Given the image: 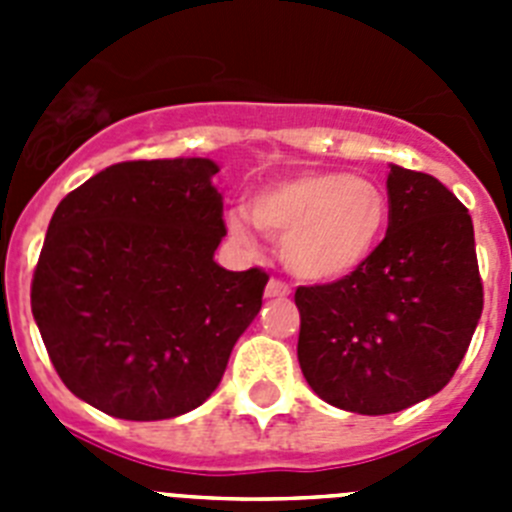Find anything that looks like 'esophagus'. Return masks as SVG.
Here are the masks:
<instances>
[{
	"label": "esophagus",
	"instance_id": "1",
	"mask_svg": "<svg viewBox=\"0 0 512 512\" xmlns=\"http://www.w3.org/2000/svg\"><path fill=\"white\" fill-rule=\"evenodd\" d=\"M289 292H292V289H289V284H284L282 279H269L264 295L269 297V300H282V297H287Z\"/></svg>",
	"mask_w": 512,
	"mask_h": 512
}]
</instances>
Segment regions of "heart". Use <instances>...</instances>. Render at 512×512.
<instances>
[{
    "label": "heart",
    "mask_w": 512,
    "mask_h": 512,
    "mask_svg": "<svg viewBox=\"0 0 512 512\" xmlns=\"http://www.w3.org/2000/svg\"><path fill=\"white\" fill-rule=\"evenodd\" d=\"M251 223L279 238L282 264L305 282H336L372 259L390 223V202L377 182L343 171H297L266 184L248 217H225L235 243L251 246Z\"/></svg>",
    "instance_id": "obj_1"
}]
</instances>
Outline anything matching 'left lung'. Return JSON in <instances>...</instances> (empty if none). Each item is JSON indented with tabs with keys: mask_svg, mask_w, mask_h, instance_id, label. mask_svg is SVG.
Segmentation results:
<instances>
[{
	"mask_svg": "<svg viewBox=\"0 0 512 512\" xmlns=\"http://www.w3.org/2000/svg\"><path fill=\"white\" fill-rule=\"evenodd\" d=\"M390 225L359 271L297 287V359L328 405L400 413L441 392L482 315L474 225L436 176L390 166Z\"/></svg>",
	"mask_w": 512,
	"mask_h": 512,
	"instance_id": "8db88e82",
	"label": "left lung"
}]
</instances>
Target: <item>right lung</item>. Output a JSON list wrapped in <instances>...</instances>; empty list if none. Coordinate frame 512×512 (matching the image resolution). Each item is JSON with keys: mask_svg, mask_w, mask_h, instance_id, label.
Segmentation results:
<instances>
[{"mask_svg": "<svg viewBox=\"0 0 512 512\" xmlns=\"http://www.w3.org/2000/svg\"><path fill=\"white\" fill-rule=\"evenodd\" d=\"M210 158L122 161L56 207L30 305L61 382L122 420H166L215 392L259 315L266 271L215 264Z\"/></svg>", "mask_w": 512, "mask_h": 512, "instance_id": "obj_1", "label": "right lung"}]
</instances>
